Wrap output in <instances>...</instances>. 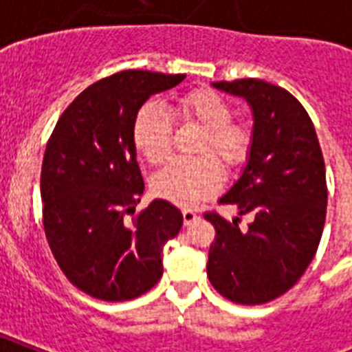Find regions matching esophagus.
<instances>
[{
    "label": "esophagus",
    "mask_w": 352,
    "mask_h": 352,
    "mask_svg": "<svg viewBox=\"0 0 352 352\" xmlns=\"http://www.w3.org/2000/svg\"><path fill=\"white\" fill-rule=\"evenodd\" d=\"M182 219H184V225H192V223H195L199 219V215L195 210L184 208L182 210Z\"/></svg>",
    "instance_id": "esophagus-1"
}]
</instances>
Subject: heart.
<instances>
[{
  "label": "heart",
  "instance_id": "1",
  "mask_svg": "<svg viewBox=\"0 0 352 352\" xmlns=\"http://www.w3.org/2000/svg\"><path fill=\"white\" fill-rule=\"evenodd\" d=\"M173 113L184 126L201 129L195 146L199 159L175 160L155 173L151 188L155 195L193 206L212 197L223 184V171L239 170L252 153L254 129L246 120H235L228 102L214 91L195 89L173 102ZM173 126L168 113L157 104H146L133 124V144L151 164L164 162L171 153Z\"/></svg>",
  "mask_w": 352,
  "mask_h": 352
}]
</instances>
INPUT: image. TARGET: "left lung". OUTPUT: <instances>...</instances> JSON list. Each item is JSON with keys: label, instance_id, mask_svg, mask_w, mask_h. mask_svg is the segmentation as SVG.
<instances>
[{"label": "left lung", "instance_id": "left-lung-1", "mask_svg": "<svg viewBox=\"0 0 352 352\" xmlns=\"http://www.w3.org/2000/svg\"><path fill=\"white\" fill-rule=\"evenodd\" d=\"M243 96L254 113V146L243 175L221 204L250 215L246 230L217 212L210 245V283L226 300L261 305L292 289L316 254L327 215V181L314 124L296 96L257 78L215 82Z\"/></svg>", "mask_w": 352, "mask_h": 352}]
</instances>
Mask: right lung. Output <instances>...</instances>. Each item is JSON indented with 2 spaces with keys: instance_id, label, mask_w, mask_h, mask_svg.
<instances>
[{
  "instance_id": "1",
  "label": "right lung",
  "mask_w": 352,
  "mask_h": 352,
  "mask_svg": "<svg viewBox=\"0 0 352 352\" xmlns=\"http://www.w3.org/2000/svg\"><path fill=\"white\" fill-rule=\"evenodd\" d=\"M184 78L129 69L98 80L69 104L47 142V243L65 278L96 300H135L155 287L164 245L181 230L182 214L162 199L135 214L144 181L133 124L149 96Z\"/></svg>"
}]
</instances>
